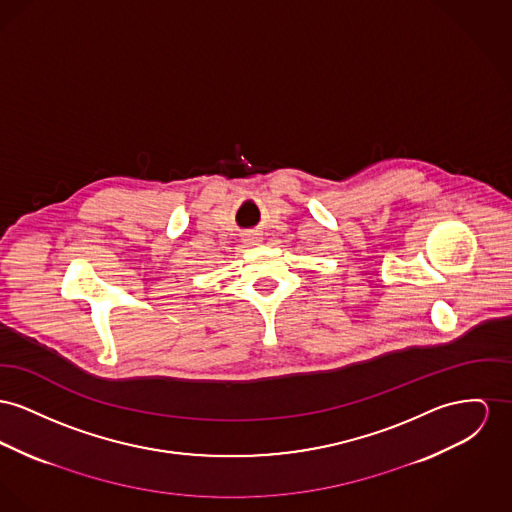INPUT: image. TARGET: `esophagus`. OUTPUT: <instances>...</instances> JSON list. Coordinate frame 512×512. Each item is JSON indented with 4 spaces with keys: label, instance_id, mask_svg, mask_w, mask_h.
<instances>
[{
    "label": "esophagus",
    "instance_id": "esophagus-1",
    "mask_svg": "<svg viewBox=\"0 0 512 512\" xmlns=\"http://www.w3.org/2000/svg\"><path fill=\"white\" fill-rule=\"evenodd\" d=\"M246 242H250V244H256L258 240H260V237H254V235H250V237H246Z\"/></svg>",
    "mask_w": 512,
    "mask_h": 512
}]
</instances>
